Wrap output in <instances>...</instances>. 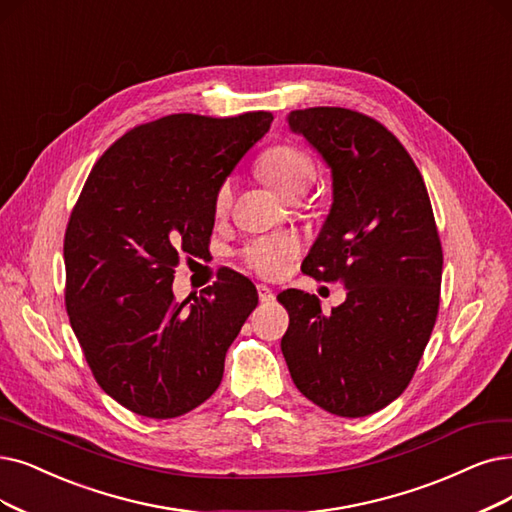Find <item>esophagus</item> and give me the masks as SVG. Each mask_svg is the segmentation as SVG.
Masks as SVG:
<instances>
[{
	"label": "esophagus",
	"mask_w": 512,
	"mask_h": 512,
	"mask_svg": "<svg viewBox=\"0 0 512 512\" xmlns=\"http://www.w3.org/2000/svg\"><path fill=\"white\" fill-rule=\"evenodd\" d=\"M256 290H258V300L260 302H273L275 300V292L271 290V288H267V285H256Z\"/></svg>",
	"instance_id": "esophagus-1"
}]
</instances>
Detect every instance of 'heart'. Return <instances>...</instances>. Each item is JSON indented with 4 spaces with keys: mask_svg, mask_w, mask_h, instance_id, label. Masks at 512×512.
<instances>
[{
    "mask_svg": "<svg viewBox=\"0 0 512 512\" xmlns=\"http://www.w3.org/2000/svg\"><path fill=\"white\" fill-rule=\"evenodd\" d=\"M258 172L281 195L294 199L306 193L315 182L317 163L306 149L292 145V142H281L260 155ZM231 201L233 180L224 178L214 193L216 212L227 210ZM300 250L302 243L294 233H269L245 241L239 254L245 267L262 279H277L288 269V264L300 256Z\"/></svg>",
    "mask_w": 512,
    "mask_h": 512,
    "instance_id": "1",
    "label": "heart"
}]
</instances>
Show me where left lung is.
Returning <instances> with one entry per match:
<instances>
[{
    "label": "left lung",
    "mask_w": 512,
    "mask_h": 512,
    "mask_svg": "<svg viewBox=\"0 0 512 512\" xmlns=\"http://www.w3.org/2000/svg\"><path fill=\"white\" fill-rule=\"evenodd\" d=\"M288 121L334 176L332 212L302 273L342 283L346 300L325 315L313 294L283 290L281 351L306 399L342 418L370 416L412 382L437 321L443 250L431 197L378 119L311 107Z\"/></svg>",
    "instance_id": "1"
}]
</instances>
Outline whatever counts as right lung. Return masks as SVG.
I'll list each match as a JSON object with an SVG mask.
<instances>
[{"label": "right lung", "mask_w": 512, "mask_h": 512, "mask_svg": "<svg viewBox=\"0 0 512 512\" xmlns=\"http://www.w3.org/2000/svg\"><path fill=\"white\" fill-rule=\"evenodd\" d=\"M273 113L147 121L102 153L65 231V306L102 391L155 420L214 395L224 357L258 304L235 271L178 302L180 256L208 252L214 193L269 132Z\"/></svg>", "instance_id": "right-lung-1"}]
</instances>
